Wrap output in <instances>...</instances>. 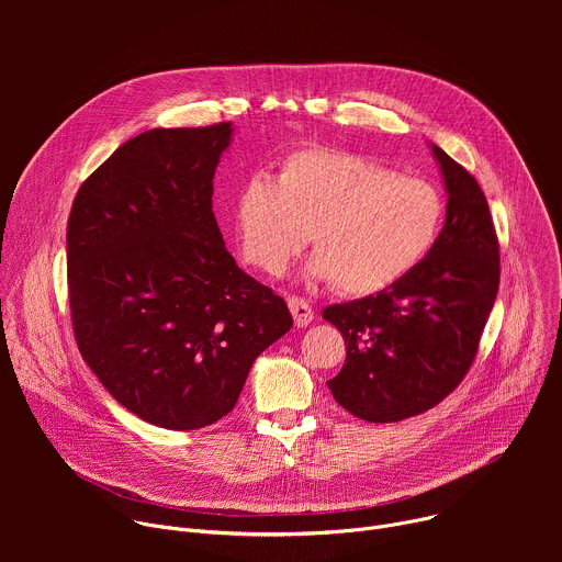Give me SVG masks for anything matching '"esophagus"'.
I'll list each match as a JSON object with an SVG mask.
<instances>
[{
  "label": "esophagus",
  "mask_w": 562,
  "mask_h": 562,
  "mask_svg": "<svg viewBox=\"0 0 562 562\" xmlns=\"http://www.w3.org/2000/svg\"><path fill=\"white\" fill-rule=\"evenodd\" d=\"M289 311L293 313V323H295V327H306V325H311V319H313V308H311V304L306 302V300H302V297H289Z\"/></svg>",
  "instance_id": "1"
}]
</instances>
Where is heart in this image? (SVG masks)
<instances>
[{
	"label": "heart",
	"instance_id": "heart-1",
	"mask_svg": "<svg viewBox=\"0 0 562 562\" xmlns=\"http://www.w3.org/2000/svg\"><path fill=\"white\" fill-rule=\"evenodd\" d=\"M445 198L427 180L397 176L373 159L306 146L289 153L278 180L254 173L233 200L235 243L251 267L278 276L308 243L306 273L345 295L403 282L436 247Z\"/></svg>",
	"mask_w": 562,
	"mask_h": 562
}]
</instances>
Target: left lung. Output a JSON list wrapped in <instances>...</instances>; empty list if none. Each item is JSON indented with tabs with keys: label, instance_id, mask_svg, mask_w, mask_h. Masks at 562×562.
<instances>
[{
	"label": "left lung",
	"instance_id": "1",
	"mask_svg": "<svg viewBox=\"0 0 562 562\" xmlns=\"http://www.w3.org/2000/svg\"><path fill=\"white\" fill-rule=\"evenodd\" d=\"M447 189L436 247L403 282L323 311L347 358L327 384L336 403L369 423H397L445 400L467 375L492 313L501 254L475 178L431 146Z\"/></svg>",
	"mask_w": 562,
	"mask_h": 562
}]
</instances>
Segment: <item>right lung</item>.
Returning a JSON list of instances; mask_svg holds the SVG:
<instances>
[{"instance_id": "add662e5", "label": "right lung", "mask_w": 562, "mask_h": 562, "mask_svg": "<svg viewBox=\"0 0 562 562\" xmlns=\"http://www.w3.org/2000/svg\"><path fill=\"white\" fill-rule=\"evenodd\" d=\"M231 122L153 128L79 187L66 228L77 349L137 418L202 429L226 416L256 358L282 338L286 302L226 251L213 176Z\"/></svg>"}]
</instances>
